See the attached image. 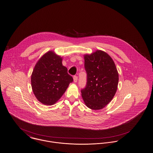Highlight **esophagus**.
<instances>
[{"mask_svg":"<svg viewBox=\"0 0 153 153\" xmlns=\"http://www.w3.org/2000/svg\"><path fill=\"white\" fill-rule=\"evenodd\" d=\"M77 79H78L77 76H73V81H74V82H76L77 81Z\"/></svg>","mask_w":153,"mask_h":153,"instance_id":"esophagus-1","label":"esophagus"}]
</instances>
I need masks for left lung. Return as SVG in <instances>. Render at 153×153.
Wrapping results in <instances>:
<instances>
[{
    "mask_svg": "<svg viewBox=\"0 0 153 153\" xmlns=\"http://www.w3.org/2000/svg\"><path fill=\"white\" fill-rule=\"evenodd\" d=\"M87 84L81 90L85 105L94 110L101 109L112 100L117 92L119 74L112 58L97 50L84 55Z\"/></svg>",
    "mask_w": 153,
    "mask_h": 153,
    "instance_id": "obj_1",
    "label": "left lung"
}]
</instances>
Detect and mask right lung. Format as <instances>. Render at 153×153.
I'll list each match as a JSON object with an SVG mask.
<instances>
[{"mask_svg":"<svg viewBox=\"0 0 153 153\" xmlns=\"http://www.w3.org/2000/svg\"><path fill=\"white\" fill-rule=\"evenodd\" d=\"M54 51L45 53L36 62L31 76L33 93L45 105L55 104L65 93L73 77Z\"/></svg>","mask_w":153,"mask_h":153,"instance_id":"obj_1","label":"right lung"}]
</instances>
